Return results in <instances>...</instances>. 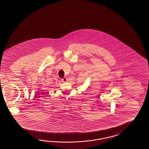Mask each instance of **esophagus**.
<instances>
[{
    "instance_id": "obj_1",
    "label": "esophagus",
    "mask_w": 149,
    "mask_h": 149,
    "mask_svg": "<svg viewBox=\"0 0 149 149\" xmlns=\"http://www.w3.org/2000/svg\"><path fill=\"white\" fill-rule=\"evenodd\" d=\"M62 82H66L68 81V79L66 77H64V78L62 79Z\"/></svg>"
}]
</instances>
